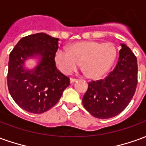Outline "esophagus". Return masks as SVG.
<instances>
[{
	"instance_id": "obj_1",
	"label": "esophagus",
	"mask_w": 146,
	"mask_h": 146,
	"mask_svg": "<svg viewBox=\"0 0 146 146\" xmlns=\"http://www.w3.org/2000/svg\"><path fill=\"white\" fill-rule=\"evenodd\" d=\"M76 81V79H74V78H70V83H74Z\"/></svg>"
}]
</instances>
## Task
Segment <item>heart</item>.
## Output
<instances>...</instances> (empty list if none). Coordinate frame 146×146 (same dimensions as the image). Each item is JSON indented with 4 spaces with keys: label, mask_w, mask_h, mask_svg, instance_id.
I'll return each mask as SVG.
<instances>
[{
    "label": "heart",
    "mask_w": 146,
    "mask_h": 146,
    "mask_svg": "<svg viewBox=\"0 0 146 146\" xmlns=\"http://www.w3.org/2000/svg\"><path fill=\"white\" fill-rule=\"evenodd\" d=\"M116 57V49L111 43L84 41L70 45L69 51L59 48L55 62L62 73L70 74L82 63L84 74L90 79H98L107 73Z\"/></svg>",
    "instance_id": "b5f03b06"
}]
</instances>
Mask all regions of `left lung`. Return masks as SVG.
<instances>
[{
    "instance_id": "1",
    "label": "left lung",
    "mask_w": 146,
    "mask_h": 146,
    "mask_svg": "<svg viewBox=\"0 0 146 146\" xmlns=\"http://www.w3.org/2000/svg\"><path fill=\"white\" fill-rule=\"evenodd\" d=\"M116 67L105 79L92 80L83 97L87 111L98 119L118 115L128 106L138 84L137 58L122 44Z\"/></svg>"
}]
</instances>
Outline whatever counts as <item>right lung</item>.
<instances>
[{"instance_id":"obj_1","label":"right lung","mask_w":146,"mask_h":146,"mask_svg":"<svg viewBox=\"0 0 146 146\" xmlns=\"http://www.w3.org/2000/svg\"><path fill=\"white\" fill-rule=\"evenodd\" d=\"M58 40L44 33L29 35L21 39L10 53L8 91L16 104L27 112L40 114L49 110L70 85V78L55 66ZM35 55L42 58L38 66L26 70L25 60Z\"/></svg>"}]
</instances>
